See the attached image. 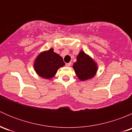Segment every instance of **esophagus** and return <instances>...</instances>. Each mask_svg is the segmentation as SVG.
<instances>
[{
  "label": "esophagus",
  "instance_id": "1",
  "mask_svg": "<svg viewBox=\"0 0 132 132\" xmlns=\"http://www.w3.org/2000/svg\"><path fill=\"white\" fill-rule=\"evenodd\" d=\"M71 62H69V63H66V66H67V67H70V66H71Z\"/></svg>",
  "mask_w": 132,
  "mask_h": 132
}]
</instances>
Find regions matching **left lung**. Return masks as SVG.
<instances>
[{
  "instance_id": "obj_1",
  "label": "left lung",
  "mask_w": 132,
  "mask_h": 132,
  "mask_svg": "<svg viewBox=\"0 0 132 132\" xmlns=\"http://www.w3.org/2000/svg\"><path fill=\"white\" fill-rule=\"evenodd\" d=\"M76 75L81 81L93 78L96 75L98 64L88 54L81 50L77 56V61L73 65Z\"/></svg>"
}]
</instances>
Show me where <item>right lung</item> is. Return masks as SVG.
Returning <instances> with one entry per match:
<instances>
[{
	"label": "right lung",
	"mask_w": 132,
	"mask_h": 132,
	"mask_svg": "<svg viewBox=\"0 0 132 132\" xmlns=\"http://www.w3.org/2000/svg\"><path fill=\"white\" fill-rule=\"evenodd\" d=\"M65 65L63 59L54 49L43 51L38 54L34 61V69L36 74L45 79H51L61 67Z\"/></svg>",
	"instance_id": "add662e5"
}]
</instances>
